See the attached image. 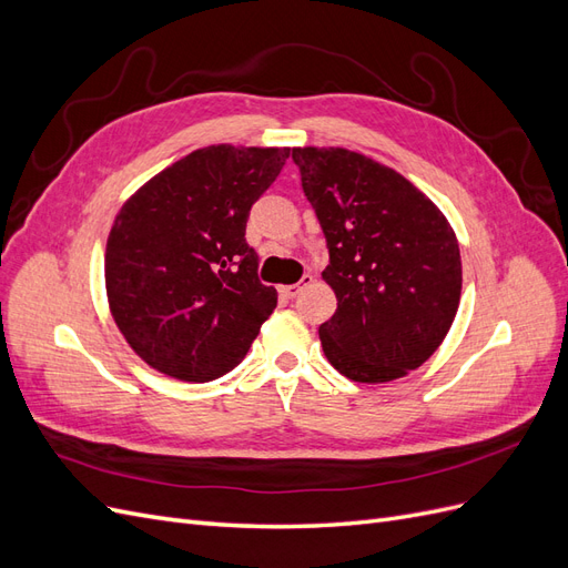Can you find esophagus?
I'll use <instances>...</instances> for the list:
<instances>
[{
	"label": "esophagus",
	"instance_id": "1",
	"mask_svg": "<svg viewBox=\"0 0 568 568\" xmlns=\"http://www.w3.org/2000/svg\"><path fill=\"white\" fill-rule=\"evenodd\" d=\"M311 284H313V277H311V274H303L298 284H286V286H282V288H280V294H282L284 298H296V296L301 294V291H303L305 286H311Z\"/></svg>",
	"mask_w": 568,
	"mask_h": 568
}]
</instances>
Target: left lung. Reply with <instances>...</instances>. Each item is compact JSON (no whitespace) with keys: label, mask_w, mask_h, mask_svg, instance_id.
I'll return each mask as SVG.
<instances>
[{"label":"left lung","mask_w":568,"mask_h":568,"mask_svg":"<svg viewBox=\"0 0 568 568\" xmlns=\"http://www.w3.org/2000/svg\"><path fill=\"white\" fill-rule=\"evenodd\" d=\"M322 225L336 313L320 326L332 367L359 384L400 379L450 332L462 294L459 244L438 205L393 168L341 146H296Z\"/></svg>","instance_id":"obj_1"}]
</instances>
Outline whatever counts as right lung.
<instances>
[{
  "label": "right lung",
  "mask_w": 568,
  "mask_h": 568,
  "mask_svg": "<svg viewBox=\"0 0 568 568\" xmlns=\"http://www.w3.org/2000/svg\"><path fill=\"white\" fill-rule=\"evenodd\" d=\"M288 153L196 149L118 211L106 242V296L120 334L149 367L203 384L246 357L277 307V291L257 280L246 220Z\"/></svg>",
  "instance_id": "obj_1"
}]
</instances>
